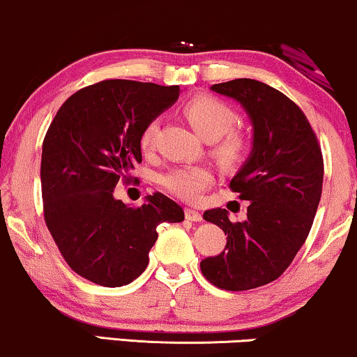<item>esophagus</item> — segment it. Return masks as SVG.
Returning a JSON list of instances; mask_svg holds the SVG:
<instances>
[{
  "instance_id": "obj_1",
  "label": "esophagus",
  "mask_w": 357,
  "mask_h": 357,
  "mask_svg": "<svg viewBox=\"0 0 357 357\" xmlns=\"http://www.w3.org/2000/svg\"><path fill=\"white\" fill-rule=\"evenodd\" d=\"M185 218L188 219V221H193V222H199L203 219L202 214L198 211H195V209H190V208H185Z\"/></svg>"
}]
</instances>
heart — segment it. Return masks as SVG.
<instances>
[{
  "label": "heart",
  "mask_w": 357,
  "mask_h": 357,
  "mask_svg": "<svg viewBox=\"0 0 357 357\" xmlns=\"http://www.w3.org/2000/svg\"><path fill=\"white\" fill-rule=\"evenodd\" d=\"M183 114L193 128L206 139H214L213 153L222 164H234L245 153V138L234 126L237 125V112L227 102L214 96H197L183 105ZM159 119H151L139 131V148L149 153L155 144ZM213 182V172L206 165L185 164L167 170L159 177V183L169 193L183 202H198Z\"/></svg>",
  "instance_id": "obj_1"
}]
</instances>
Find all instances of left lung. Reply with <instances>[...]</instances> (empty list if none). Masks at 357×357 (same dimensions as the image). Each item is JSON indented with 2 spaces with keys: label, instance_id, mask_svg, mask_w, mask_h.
I'll return each instance as SVG.
<instances>
[{
  "label": "left lung",
  "instance_id": "1",
  "mask_svg": "<svg viewBox=\"0 0 357 357\" xmlns=\"http://www.w3.org/2000/svg\"><path fill=\"white\" fill-rule=\"evenodd\" d=\"M211 89L241 102L252 120V154L229 185L250 204L243 222H231L221 208L203 214L227 243L199 268L221 289H255L278 280L304 245L321 197L324 155L304 112L275 87L232 79Z\"/></svg>",
  "mask_w": 357,
  "mask_h": 357
}]
</instances>
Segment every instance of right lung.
<instances>
[{
    "mask_svg": "<svg viewBox=\"0 0 357 357\" xmlns=\"http://www.w3.org/2000/svg\"><path fill=\"white\" fill-rule=\"evenodd\" d=\"M178 86L105 79L68 97L42 144L43 218L61 257L96 284L119 287L149 263L160 222L183 209L155 192L138 208L114 198L141 162L139 131L172 105Z\"/></svg>",
    "mask_w": 357,
    "mask_h": 357,
    "instance_id": "right-lung-1",
    "label": "right lung"
}]
</instances>
